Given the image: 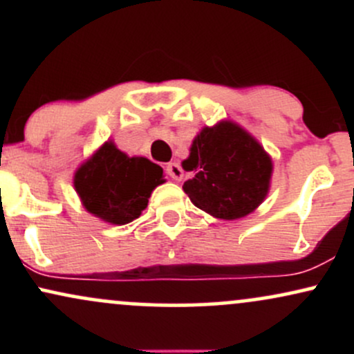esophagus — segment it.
Here are the masks:
<instances>
[{
  "label": "esophagus",
  "instance_id": "esophagus-1",
  "mask_svg": "<svg viewBox=\"0 0 354 354\" xmlns=\"http://www.w3.org/2000/svg\"><path fill=\"white\" fill-rule=\"evenodd\" d=\"M166 173H168V176L173 178L174 181H181L183 174H185L180 163H168V165H166Z\"/></svg>",
  "mask_w": 354,
  "mask_h": 354
}]
</instances>
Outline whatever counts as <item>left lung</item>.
<instances>
[{"label":"left lung","mask_w":354,"mask_h":354,"mask_svg":"<svg viewBox=\"0 0 354 354\" xmlns=\"http://www.w3.org/2000/svg\"><path fill=\"white\" fill-rule=\"evenodd\" d=\"M183 168L193 171L183 185L191 203L221 219L243 218L258 208L273 171L261 145L228 121L205 128L194 138Z\"/></svg>","instance_id":"8db88e82"}]
</instances>
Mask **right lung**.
Instances as JSON below:
<instances>
[{
    "instance_id": "add662e5",
    "label": "right lung",
    "mask_w": 354,
    "mask_h": 354,
    "mask_svg": "<svg viewBox=\"0 0 354 354\" xmlns=\"http://www.w3.org/2000/svg\"><path fill=\"white\" fill-rule=\"evenodd\" d=\"M161 178V166L143 156L128 158L113 143H104L76 171L75 186L89 213L126 225L140 216L151 191L163 183Z\"/></svg>"
}]
</instances>
